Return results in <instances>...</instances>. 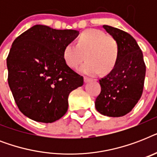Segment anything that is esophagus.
<instances>
[{"mask_svg":"<svg viewBox=\"0 0 157 157\" xmlns=\"http://www.w3.org/2000/svg\"><path fill=\"white\" fill-rule=\"evenodd\" d=\"M92 81V79L91 78H89V77H85L84 78V81H85V83H88L90 81Z\"/></svg>","mask_w":157,"mask_h":157,"instance_id":"obj_1","label":"esophagus"}]
</instances>
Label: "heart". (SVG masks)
<instances>
[{
    "mask_svg": "<svg viewBox=\"0 0 157 157\" xmlns=\"http://www.w3.org/2000/svg\"><path fill=\"white\" fill-rule=\"evenodd\" d=\"M119 54L117 40L98 29H87L81 33L77 45L69 43L63 50V59L67 66L76 68L84 61H87L79 68L80 72L89 76H96L101 72L109 73L114 68Z\"/></svg>",
    "mask_w": 157,
    "mask_h": 157,
    "instance_id": "1",
    "label": "heart"
}]
</instances>
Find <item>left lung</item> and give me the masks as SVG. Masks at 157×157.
Returning <instances> with one entry per match:
<instances>
[{"label": "left lung", "mask_w": 157, "mask_h": 157, "mask_svg": "<svg viewBox=\"0 0 157 157\" xmlns=\"http://www.w3.org/2000/svg\"><path fill=\"white\" fill-rule=\"evenodd\" d=\"M103 28L117 40L119 54L114 68L99 80L101 92L96 98L95 107L107 117H123L141 98L146 66L143 52L131 35L111 26Z\"/></svg>", "instance_id": "left-lung-1"}]
</instances>
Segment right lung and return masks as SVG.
Returning <instances> with one entry per match:
<instances>
[{"mask_svg": "<svg viewBox=\"0 0 157 157\" xmlns=\"http://www.w3.org/2000/svg\"><path fill=\"white\" fill-rule=\"evenodd\" d=\"M78 34L35 25L13 40L6 59L8 83L24 116L52 123L67 112L69 94L84 84L63 59L64 48Z\"/></svg>", "mask_w": 157, "mask_h": 157, "instance_id": "1", "label": "right lung"}]
</instances>
